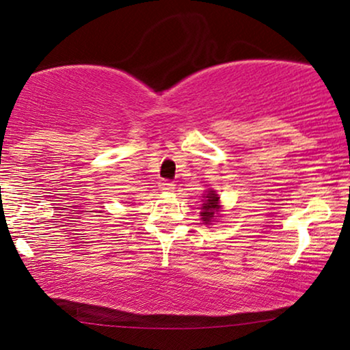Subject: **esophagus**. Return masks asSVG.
<instances>
[{
    "instance_id": "esophagus-1",
    "label": "esophagus",
    "mask_w": 350,
    "mask_h": 350,
    "mask_svg": "<svg viewBox=\"0 0 350 350\" xmlns=\"http://www.w3.org/2000/svg\"><path fill=\"white\" fill-rule=\"evenodd\" d=\"M159 189L164 191V193H169V191H174L175 189V185L172 183L169 180H161L159 181Z\"/></svg>"
}]
</instances>
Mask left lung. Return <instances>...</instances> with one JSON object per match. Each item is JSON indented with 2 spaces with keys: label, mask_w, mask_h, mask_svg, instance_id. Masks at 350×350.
I'll return each mask as SVG.
<instances>
[{
  "label": "left lung",
  "mask_w": 350,
  "mask_h": 350,
  "mask_svg": "<svg viewBox=\"0 0 350 350\" xmlns=\"http://www.w3.org/2000/svg\"><path fill=\"white\" fill-rule=\"evenodd\" d=\"M205 199L202 207H200V218H202L204 224H212V221H215V217H217V213L219 212V198L217 194V191L213 189H208L207 194L204 196Z\"/></svg>",
  "instance_id": "obj_1"
}]
</instances>
